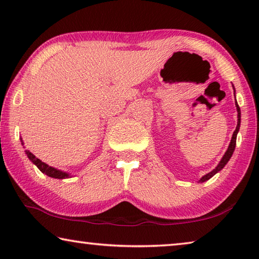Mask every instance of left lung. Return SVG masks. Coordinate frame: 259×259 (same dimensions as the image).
Listing matches in <instances>:
<instances>
[{
	"mask_svg": "<svg viewBox=\"0 0 259 259\" xmlns=\"http://www.w3.org/2000/svg\"><path fill=\"white\" fill-rule=\"evenodd\" d=\"M233 88H234V87H233ZM235 106H236V111H238V124H236V128H235V130H234L233 136H232V139H231V143H230V145H229V148H227V151L225 152V154L223 155L222 160L219 161V163L217 164L216 168H214V169L212 170V171H210V172H208L207 175H204L203 177H201L199 183H203V182L209 181V179L211 178L212 176H214V175H216L217 172L221 171V170H222L223 168H224V166L227 164V162L230 161L231 156L233 155V152H234V150H235V145H236V135H238V133H239L240 124H241V111H240V107H239L238 102H236V100H235Z\"/></svg>",
	"mask_w": 259,
	"mask_h": 259,
	"instance_id": "8db88e82",
	"label": "left lung"
}]
</instances>
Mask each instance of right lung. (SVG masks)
<instances>
[{"label": "right lung", "instance_id": "add662e5", "mask_svg": "<svg viewBox=\"0 0 259 259\" xmlns=\"http://www.w3.org/2000/svg\"><path fill=\"white\" fill-rule=\"evenodd\" d=\"M21 140V145H24L23 143V139L20 138ZM26 154H27L28 159L33 162V164H35L37 166L38 169H40V171L46 174L47 176H49L51 178H57V179H65V178H71V174H68L66 171H63V170H59V169H56L54 166H51L49 164L45 163V162H42L40 159H37L36 156H35L33 153H30L29 151L26 150L25 151Z\"/></svg>", "mask_w": 259, "mask_h": 259}]
</instances>
